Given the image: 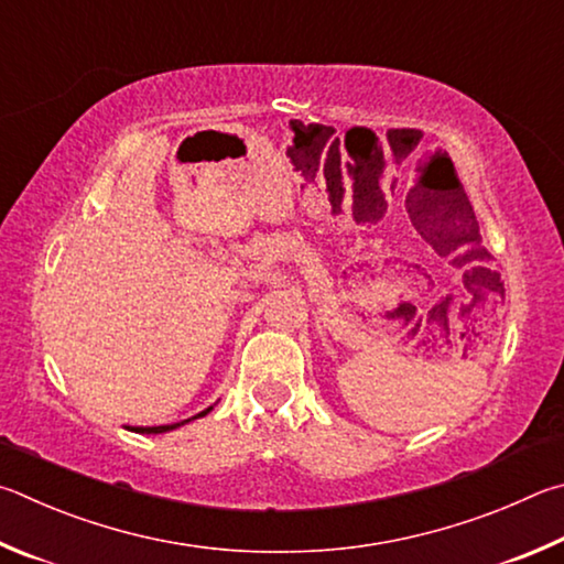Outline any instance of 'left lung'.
Here are the masks:
<instances>
[{
  "label": "left lung",
  "mask_w": 564,
  "mask_h": 564,
  "mask_svg": "<svg viewBox=\"0 0 564 564\" xmlns=\"http://www.w3.org/2000/svg\"><path fill=\"white\" fill-rule=\"evenodd\" d=\"M468 252L463 254V260H470L473 250H478V257L482 260V257L488 254L486 247H480V232H478V220H476V213H473L470 203L466 205V213H463V217H458V223L451 225L448 230V237H446V245H448V252L451 250H458L460 245H470ZM490 257V254H488Z\"/></svg>",
  "instance_id": "8db88e82"
}]
</instances>
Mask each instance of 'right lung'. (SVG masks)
<instances>
[{"label":"right lung","mask_w":564,"mask_h":564,"mask_svg":"<svg viewBox=\"0 0 564 564\" xmlns=\"http://www.w3.org/2000/svg\"><path fill=\"white\" fill-rule=\"evenodd\" d=\"M210 411H213V406L200 411V413H197V416H193V419H203L205 413H210ZM193 419H187V421H193ZM187 421L171 423V426H135V429H128V431H135V433H165V431H173V429H177V426H183V423H187Z\"/></svg>","instance_id":"right-lung-1"}]
</instances>
